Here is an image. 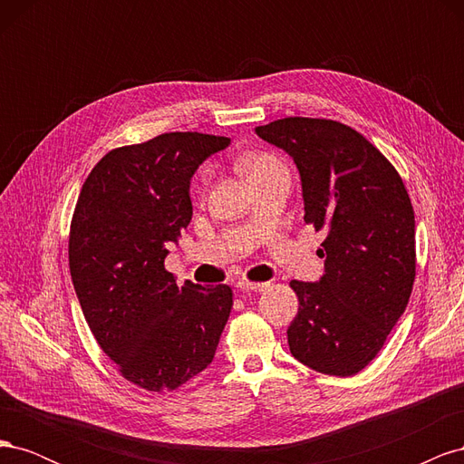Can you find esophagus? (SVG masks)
<instances>
[{
  "instance_id": "esophagus-1",
  "label": "esophagus",
  "mask_w": 464,
  "mask_h": 464,
  "mask_svg": "<svg viewBox=\"0 0 464 464\" xmlns=\"http://www.w3.org/2000/svg\"><path fill=\"white\" fill-rule=\"evenodd\" d=\"M269 286H271V283H249V280H242V283H237V288L251 290V292H265Z\"/></svg>"
}]
</instances>
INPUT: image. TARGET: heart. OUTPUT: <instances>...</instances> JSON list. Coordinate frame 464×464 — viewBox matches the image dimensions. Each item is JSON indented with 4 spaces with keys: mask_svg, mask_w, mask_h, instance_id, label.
Listing matches in <instances>:
<instances>
[{
    "mask_svg": "<svg viewBox=\"0 0 464 464\" xmlns=\"http://www.w3.org/2000/svg\"><path fill=\"white\" fill-rule=\"evenodd\" d=\"M237 168H240V172L249 181H256L276 170H285L283 162H280L271 152H249L237 160ZM205 181H207V176L201 174V184H205Z\"/></svg>",
    "mask_w": 464,
    "mask_h": 464,
    "instance_id": "obj_1",
    "label": "heart"
}]
</instances>
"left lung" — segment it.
I'll return each instance as SVG.
<instances>
[{
  "label": "left lung",
  "instance_id": "obj_1",
  "mask_svg": "<svg viewBox=\"0 0 464 464\" xmlns=\"http://www.w3.org/2000/svg\"><path fill=\"white\" fill-rule=\"evenodd\" d=\"M256 133L296 162L304 220L325 230L319 283L292 280L300 307L288 327L292 356L336 377L362 372L383 348L416 278L414 208L401 174L348 125L283 118Z\"/></svg>",
  "mask_w": 464,
  "mask_h": 464
}]
</instances>
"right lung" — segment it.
Masks as SVG:
<instances>
[{"label": "right lung", "mask_w": 464, "mask_h": 464, "mask_svg": "<svg viewBox=\"0 0 464 464\" xmlns=\"http://www.w3.org/2000/svg\"><path fill=\"white\" fill-rule=\"evenodd\" d=\"M230 145L198 131L111 149L81 188L69 228V271L102 353L133 385L164 392L201 373L232 310L228 285H176L168 242L193 215L189 179Z\"/></svg>", "instance_id": "obj_1"}]
</instances>
